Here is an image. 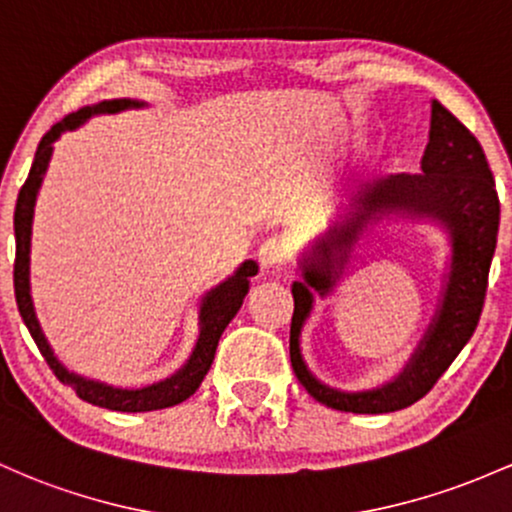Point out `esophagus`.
<instances>
[{"label":"esophagus","instance_id":"esophagus-1","mask_svg":"<svg viewBox=\"0 0 512 512\" xmlns=\"http://www.w3.org/2000/svg\"><path fill=\"white\" fill-rule=\"evenodd\" d=\"M257 260H260V265L265 269H274V267L284 265V262H286V247H284L282 240L267 238L265 243L260 245V250H257Z\"/></svg>","mask_w":512,"mask_h":512}]
</instances>
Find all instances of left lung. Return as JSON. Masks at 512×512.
Returning <instances> with one entry per match:
<instances>
[{"label": "left lung", "instance_id": "left-lung-1", "mask_svg": "<svg viewBox=\"0 0 512 512\" xmlns=\"http://www.w3.org/2000/svg\"><path fill=\"white\" fill-rule=\"evenodd\" d=\"M408 217L428 220L446 230L450 265L438 311L404 369L391 382L367 392H340L312 376L300 355V330L315 296L324 298L337 285L351 250L376 222ZM496 182L479 140L464 123L432 99L430 140L418 174H391L364 184L350 199L340 221L313 240L299 260V282L291 284L289 355L296 379L323 406L345 413H393L413 406L428 393L449 364L464 350L479 325L486 299L488 269L496 252Z\"/></svg>", "mask_w": 512, "mask_h": 512}]
</instances>
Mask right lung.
I'll use <instances>...</instances> for the list:
<instances>
[{"label": "right lung", "mask_w": 512, "mask_h": 512, "mask_svg": "<svg viewBox=\"0 0 512 512\" xmlns=\"http://www.w3.org/2000/svg\"><path fill=\"white\" fill-rule=\"evenodd\" d=\"M145 106V101L138 99H109L99 101L94 106H84V109L75 111V114L65 116L63 121L55 123L53 128L41 138L38 143L36 157H33L31 172L28 179L21 187L19 199H16V211H14V238H16V262H14V294H16V306H19L21 318H24L28 333L36 340L38 350L46 357L48 367L53 369L63 384L70 386L82 401L92 403V406L109 408V411H121V413H145V411H160V408L177 406V403L187 401L192 393L199 389L204 376L209 374L213 355H216L218 340H221L223 330L230 320L235 318V313L243 306V299L250 291V277L257 274V262L245 260L243 265L235 269L233 274L213 286L211 291H206L201 296L199 303V338L189 355L187 362L177 369L167 379L155 381V384L143 386V389H119V386L104 384V381L87 379V376L70 372L58 357H55L53 347L46 335H43L41 323L36 318V308H33L31 299V228H33V209H36L38 189H41L43 177L50 165V157H53V143L63 136L65 131H75L80 128L89 116L94 114H119L126 109H140Z\"/></svg>", "instance_id": "add662e5"}]
</instances>
